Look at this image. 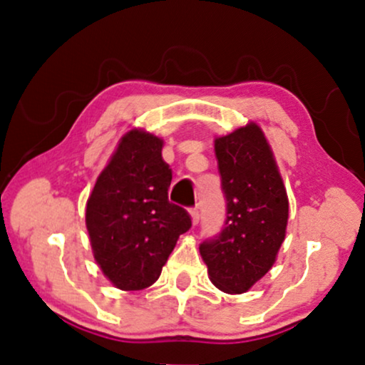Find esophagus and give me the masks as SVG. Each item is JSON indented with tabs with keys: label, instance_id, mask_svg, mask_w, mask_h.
Segmentation results:
<instances>
[{
	"label": "esophagus",
	"instance_id": "obj_1",
	"mask_svg": "<svg viewBox=\"0 0 365 365\" xmlns=\"http://www.w3.org/2000/svg\"><path fill=\"white\" fill-rule=\"evenodd\" d=\"M189 214H191L192 224H194V226H196V224L199 222V209H197V207H192V209H189Z\"/></svg>",
	"mask_w": 365,
	"mask_h": 365
}]
</instances>
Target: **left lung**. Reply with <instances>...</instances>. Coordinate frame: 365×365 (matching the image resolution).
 I'll list each match as a JSON object with an SVG mask.
<instances>
[{
	"label": "left lung",
	"instance_id": "obj_1",
	"mask_svg": "<svg viewBox=\"0 0 365 365\" xmlns=\"http://www.w3.org/2000/svg\"><path fill=\"white\" fill-rule=\"evenodd\" d=\"M226 221L199 252L211 282L229 294L251 289L276 262L289 201L272 151L256 123L214 141Z\"/></svg>",
	"mask_w": 365,
	"mask_h": 365
}]
</instances>
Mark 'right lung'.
<instances>
[{"mask_svg": "<svg viewBox=\"0 0 365 365\" xmlns=\"http://www.w3.org/2000/svg\"><path fill=\"white\" fill-rule=\"evenodd\" d=\"M161 151L163 139L154 134H124L86 204L94 259L123 291L156 282L179 236L191 227L186 209L168 199L173 171Z\"/></svg>", "mask_w": 365, "mask_h": 365, "instance_id": "add662e5", "label": "right lung"}]
</instances>
